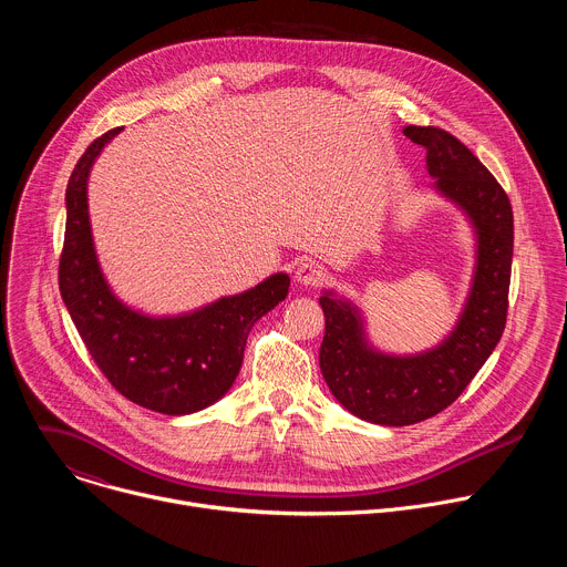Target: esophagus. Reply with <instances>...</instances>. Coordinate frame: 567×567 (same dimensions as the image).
Here are the masks:
<instances>
[{"label":"esophagus","mask_w":567,"mask_h":567,"mask_svg":"<svg viewBox=\"0 0 567 567\" xmlns=\"http://www.w3.org/2000/svg\"><path fill=\"white\" fill-rule=\"evenodd\" d=\"M293 278H296V282L302 285V287H316V285L322 282V278H326V269H322V267L316 265V262H311V260H305V262H300V265L296 267Z\"/></svg>","instance_id":"1"}]
</instances>
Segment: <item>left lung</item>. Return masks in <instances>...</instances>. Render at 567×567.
<instances>
[{
    "mask_svg": "<svg viewBox=\"0 0 567 567\" xmlns=\"http://www.w3.org/2000/svg\"><path fill=\"white\" fill-rule=\"evenodd\" d=\"M403 134L426 150L431 188L466 217L475 262L451 332L413 354L379 350L361 307L334 289L320 291L318 302L326 311L318 352L322 379L346 411L379 426L424 422L462 394L503 337L514 256L512 204L477 156L437 127L409 125Z\"/></svg>",
    "mask_w": 567,
    "mask_h": 567,
    "instance_id": "obj_1",
    "label": "left lung"
}]
</instances>
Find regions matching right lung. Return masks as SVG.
Masks as SVG:
<instances>
[{"label":"right lung","instance_id":"1","mask_svg":"<svg viewBox=\"0 0 567 567\" xmlns=\"http://www.w3.org/2000/svg\"><path fill=\"white\" fill-rule=\"evenodd\" d=\"M118 132L96 138L69 177L60 293L92 359L123 396L161 415H193L230 390L254 326L289 293V274L182 313L156 316L121 300L96 254L87 197L96 158Z\"/></svg>","mask_w":567,"mask_h":567}]
</instances>
